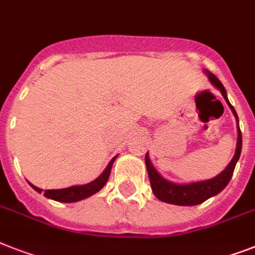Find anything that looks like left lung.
I'll list each match as a JSON object with an SVG mask.
<instances>
[{
  "mask_svg": "<svg viewBox=\"0 0 255 255\" xmlns=\"http://www.w3.org/2000/svg\"><path fill=\"white\" fill-rule=\"evenodd\" d=\"M205 71L206 74L208 75V79H210L212 85L220 90L223 98L226 99L227 104L229 105V108H231V111H232L235 117H236L237 125H239L237 113L235 111V108L232 107V104L229 103L228 98H227L226 88L222 85V82L219 81L215 75L211 74L210 71ZM237 131H239V136H237V147L235 156L231 160V163L228 164V167L223 170L222 173L218 174L216 177L211 178V180L199 181V182H193V184L185 185L170 182V181L165 180V178L161 177L160 174L157 173V170L151 164L148 153H146L144 161H146L147 172H148V177H150L151 189H152L153 194L156 195V198L165 202V203H170V205L195 206L202 203V202H205L206 199L211 198L214 195L219 194L223 189L226 188L229 181H231V178H232L233 170H235V167H236L237 161L240 159V153H241V148H243V136H241V130H240V128H237Z\"/></svg>",
  "mask_w": 255,
  "mask_h": 255,
  "instance_id": "obj_1",
  "label": "left lung"
}]
</instances>
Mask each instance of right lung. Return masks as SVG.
I'll list each match as a JSON object with an SVG mask.
<instances>
[{
  "label": "right lung",
  "mask_w": 255,
  "mask_h": 255,
  "mask_svg": "<svg viewBox=\"0 0 255 255\" xmlns=\"http://www.w3.org/2000/svg\"><path fill=\"white\" fill-rule=\"evenodd\" d=\"M116 157L117 156H115L112 160L109 161L108 167L105 168L104 172H103L96 180L90 182V184L81 185V186H70V188L66 189H57V190H45L44 191V195H45L47 198L54 199V201L57 202H65V203L82 201V199L91 197V195H94L95 193H98V191L107 184V181H108L109 178V174H111V169H112L113 161L116 160ZM29 185H31L37 193H41V189L33 186L32 184Z\"/></svg>",
  "instance_id": "1"
}]
</instances>
